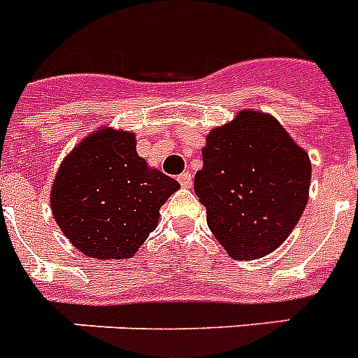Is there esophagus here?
<instances>
[{"label": "esophagus", "mask_w": 358, "mask_h": 358, "mask_svg": "<svg viewBox=\"0 0 358 358\" xmlns=\"http://www.w3.org/2000/svg\"><path fill=\"white\" fill-rule=\"evenodd\" d=\"M178 182H180V185H182V187L189 189L191 185H193V174L189 173V171H185V173H182L178 176Z\"/></svg>", "instance_id": "esophagus-1"}]
</instances>
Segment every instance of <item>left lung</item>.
<instances>
[{
	"instance_id": "8db88e82",
	"label": "left lung",
	"mask_w": 358,
	"mask_h": 358,
	"mask_svg": "<svg viewBox=\"0 0 358 358\" xmlns=\"http://www.w3.org/2000/svg\"><path fill=\"white\" fill-rule=\"evenodd\" d=\"M202 156L194 193L229 257L259 259L280 248L309 200V154L270 113L241 110L208 134Z\"/></svg>"
}]
</instances>
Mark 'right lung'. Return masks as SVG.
Here are the masks:
<instances>
[{"mask_svg": "<svg viewBox=\"0 0 358 358\" xmlns=\"http://www.w3.org/2000/svg\"><path fill=\"white\" fill-rule=\"evenodd\" d=\"M180 184L147 165L136 134L95 130L64 158L51 187L58 228L84 255L127 259L158 226L159 208Z\"/></svg>", "mask_w": 358, "mask_h": 358, "instance_id": "1", "label": "right lung"}]
</instances>
